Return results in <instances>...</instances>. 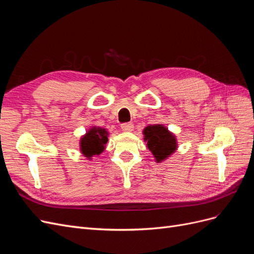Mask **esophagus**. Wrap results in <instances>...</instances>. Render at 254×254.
<instances>
[{"label":"esophagus","instance_id":"34e87169","mask_svg":"<svg viewBox=\"0 0 254 254\" xmlns=\"http://www.w3.org/2000/svg\"><path fill=\"white\" fill-rule=\"evenodd\" d=\"M121 128H122L123 131L130 132V131H132V130H133V124H132V123H123V124L121 125Z\"/></svg>","mask_w":254,"mask_h":254}]
</instances>
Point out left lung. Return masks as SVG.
Wrapping results in <instances>:
<instances>
[{
    "mask_svg": "<svg viewBox=\"0 0 254 254\" xmlns=\"http://www.w3.org/2000/svg\"><path fill=\"white\" fill-rule=\"evenodd\" d=\"M144 140L156 158L157 162L163 161L177 148L176 137L162 125H149L144 129Z\"/></svg>",
    "mask_w": 254,
    "mask_h": 254,
    "instance_id": "obj_1",
    "label": "left lung"
}]
</instances>
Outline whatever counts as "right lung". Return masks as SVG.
<instances>
[{
  "label": "right lung",
  "instance_id": "obj_1",
  "mask_svg": "<svg viewBox=\"0 0 254 254\" xmlns=\"http://www.w3.org/2000/svg\"><path fill=\"white\" fill-rule=\"evenodd\" d=\"M108 132L104 128L93 127L81 137L80 150L87 158L99 155L105 149V145L108 142Z\"/></svg>",
  "mask_w": 254,
  "mask_h": 254
}]
</instances>
